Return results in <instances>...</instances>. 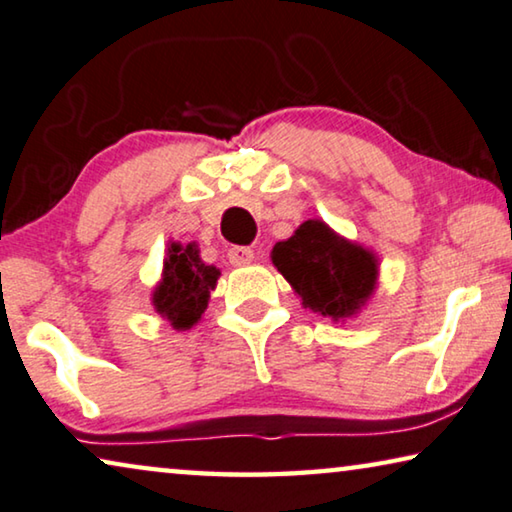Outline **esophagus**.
<instances>
[{"mask_svg": "<svg viewBox=\"0 0 512 512\" xmlns=\"http://www.w3.org/2000/svg\"><path fill=\"white\" fill-rule=\"evenodd\" d=\"M229 261L233 265H247L254 261V249L249 247H231L229 249Z\"/></svg>", "mask_w": 512, "mask_h": 512, "instance_id": "esophagus-1", "label": "esophagus"}]
</instances>
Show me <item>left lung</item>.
<instances>
[{"label": "left lung", "mask_w": 512, "mask_h": 512, "mask_svg": "<svg viewBox=\"0 0 512 512\" xmlns=\"http://www.w3.org/2000/svg\"><path fill=\"white\" fill-rule=\"evenodd\" d=\"M272 263L302 304L329 318H348L373 293L377 265L371 251L338 238L320 219H309L293 238L277 242Z\"/></svg>", "instance_id": "obj_1"}]
</instances>
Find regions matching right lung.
I'll return each instance as SVG.
<instances>
[{
	"label": "right lung",
	"mask_w": 512,
	"mask_h": 512,
	"mask_svg": "<svg viewBox=\"0 0 512 512\" xmlns=\"http://www.w3.org/2000/svg\"><path fill=\"white\" fill-rule=\"evenodd\" d=\"M217 279V267L203 263L194 245H171L164 261V277L153 295L157 313L176 329H190L206 311Z\"/></svg>",
	"instance_id": "add662e5"
}]
</instances>
